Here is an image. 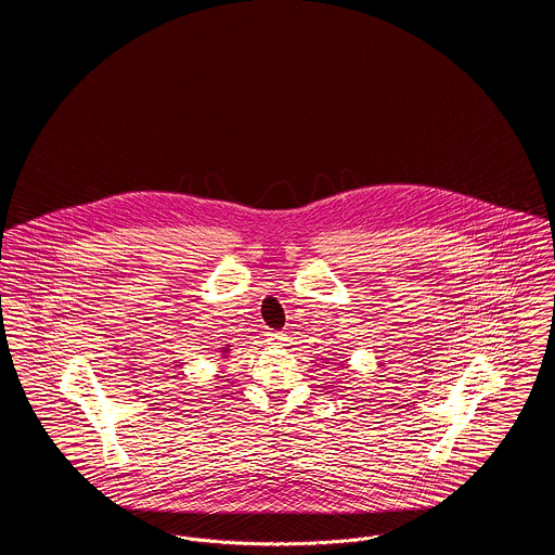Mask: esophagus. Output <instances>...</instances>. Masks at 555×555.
I'll return each instance as SVG.
<instances>
[{
	"label": "esophagus",
	"mask_w": 555,
	"mask_h": 555,
	"mask_svg": "<svg viewBox=\"0 0 555 555\" xmlns=\"http://www.w3.org/2000/svg\"><path fill=\"white\" fill-rule=\"evenodd\" d=\"M285 339H287V335H285V333H281V331L266 333V341L270 345H283L285 344Z\"/></svg>",
	"instance_id": "1"
}]
</instances>
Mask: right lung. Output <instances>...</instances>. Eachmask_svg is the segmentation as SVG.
I'll return each instance as SVG.
<instances>
[{
    "mask_svg": "<svg viewBox=\"0 0 555 555\" xmlns=\"http://www.w3.org/2000/svg\"><path fill=\"white\" fill-rule=\"evenodd\" d=\"M222 351H229V349H227V347H222Z\"/></svg>",
    "mask_w": 555,
    "mask_h": 555,
    "instance_id": "right-lung-1",
    "label": "right lung"
}]
</instances>
